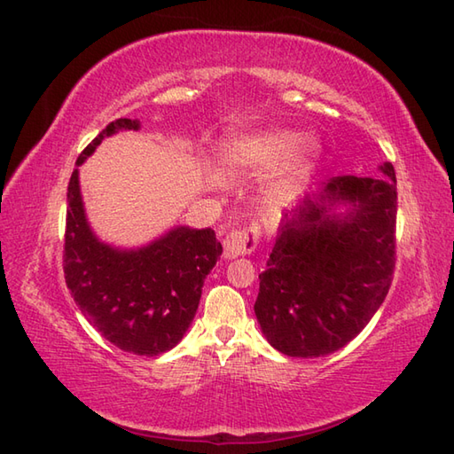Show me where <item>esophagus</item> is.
Instances as JSON below:
<instances>
[{"label": "esophagus", "instance_id": "esophagus-1", "mask_svg": "<svg viewBox=\"0 0 454 454\" xmlns=\"http://www.w3.org/2000/svg\"><path fill=\"white\" fill-rule=\"evenodd\" d=\"M259 242V230L246 228V230H232L224 238V257L236 259L252 254Z\"/></svg>", "mask_w": 454, "mask_h": 454}]
</instances>
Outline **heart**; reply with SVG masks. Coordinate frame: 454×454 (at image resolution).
<instances>
[{"label": "heart", "instance_id": "obj_1", "mask_svg": "<svg viewBox=\"0 0 454 454\" xmlns=\"http://www.w3.org/2000/svg\"><path fill=\"white\" fill-rule=\"evenodd\" d=\"M316 148L312 140L301 134L275 130L254 137H242L222 148V161L232 169H278L293 161L296 176H306L312 168Z\"/></svg>", "mask_w": 454, "mask_h": 454}]
</instances>
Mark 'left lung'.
Segmentation results:
<instances>
[{
    "mask_svg": "<svg viewBox=\"0 0 454 454\" xmlns=\"http://www.w3.org/2000/svg\"><path fill=\"white\" fill-rule=\"evenodd\" d=\"M340 176L278 226L259 275L255 316L277 351L330 355L363 332L388 294L396 263V173Z\"/></svg>",
    "mask_w": 454,
    "mask_h": 454,
    "instance_id": "1",
    "label": "left lung"
}]
</instances>
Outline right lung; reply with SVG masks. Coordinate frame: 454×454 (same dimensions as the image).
<instances>
[{
  "instance_id": "1",
  "label": "right lung",
  "mask_w": 454,
  "mask_h": 454,
  "mask_svg": "<svg viewBox=\"0 0 454 454\" xmlns=\"http://www.w3.org/2000/svg\"><path fill=\"white\" fill-rule=\"evenodd\" d=\"M138 129L140 121L111 122L75 166L107 137ZM78 168L67 185L66 285L88 322L119 349L144 356L166 353L189 330L205 278L222 255L215 230L173 226L153 242L130 249L101 242L85 216Z\"/></svg>"
}]
</instances>
